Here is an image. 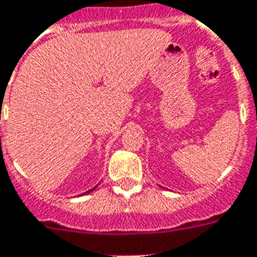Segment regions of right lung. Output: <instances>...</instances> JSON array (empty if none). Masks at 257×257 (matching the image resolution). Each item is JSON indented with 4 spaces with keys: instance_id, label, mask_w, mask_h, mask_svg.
<instances>
[{
    "instance_id": "add662e5",
    "label": "right lung",
    "mask_w": 257,
    "mask_h": 257,
    "mask_svg": "<svg viewBox=\"0 0 257 257\" xmlns=\"http://www.w3.org/2000/svg\"><path fill=\"white\" fill-rule=\"evenodd\" d=\"M96 187V186H95ZM95 187H93V189H91V190H88V191H87V193H83V194H88V193H91V191H92V190H95Z\"/></svg>"
}]
</instances>
